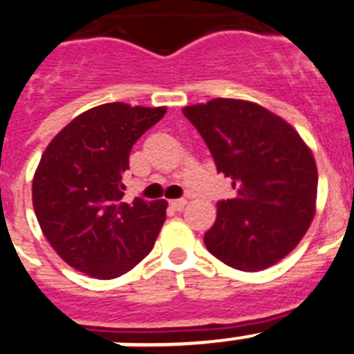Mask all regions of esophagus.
Returning <instances> with one entry per match:
<instances>
[{
    "label": "esophagus",
    "instance_id": "34e87169",
    "mask_svg": "<svg viewBox=\"0 0 354 354\" xmlns=\"http://www.w3.org/2000/svg\"><path fill=\"white\" fill-rule=\"evenodd\" d=\"M187 201L185 199H173V201H169V207L173 208L174 212H181L183 208H185Z\"/></svg>",
    "mask_w": 354,
    "mask_h": 354
}]
</instances>
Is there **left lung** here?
Listing matches in <instances>:
<instances>
[{
  "instance_id": "left-lung-1",
  "label": "left lung",
  "mask_w": 354,
  "mask_h": 354,
  "mask_svg": "<svg viewBox=\"0 0 354 354\" xmlns=\"http://www.w3.org/2000/svg\"><path fill=\"white\" fill-rule=\"evenodd\" d=\"M207 142L233 199L217 203L207 250L233 269L257 272L287 257L315 212L317 167L303 139L260 104L212 100L183 109Z\"/></svg>"
}]
</instances>
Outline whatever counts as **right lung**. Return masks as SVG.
Here are the masks:
<instances>
[{"instance_id": "obj_1", "label": "right lung", "mask_w": 354, "mask_h": 354, "mask_svg": "<svg viewBox=\"0 0 354 354\" xmlns=\"http://www.w3.org/2000/svg\"><path fill=\"white\" fill-rule=\"evenodd\" d=\"M165 109L106 103L69 122L46 147L33 178V210L62 260L112 279L151 251L167 201H122L133 144Z\"/></svg>"}]
</instances>
